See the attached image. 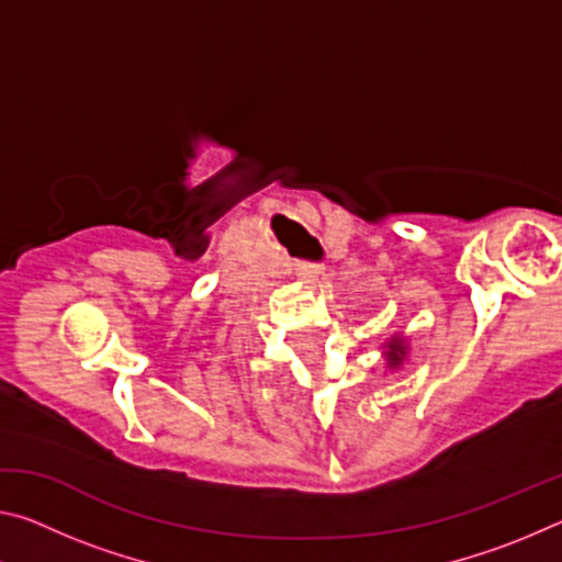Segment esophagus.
<instances>
[{"label":"esophagus","mask_w":562,"mask_h":562,"mask_svg":"<svg viewBox=\"0 0 562 562\" xmlns=\"http://www.w3.org/2000/svg\"><path fill=\"white\" fill-rule=\"evenodd\" d=\"M297 274H300V280L307 284V288H319L322 280H325V272L317 270V268H312V265H300Z\"/></svg>","instance_id":"1"}]
</instances>
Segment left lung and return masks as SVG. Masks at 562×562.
<instances>
[{
    "label": "left lung",
    "mask_w": 562,
    "mask_h": 562,
    "mask_svg": "<svg viewBox=\"0 0 562 562\" xmlns=\"http://www.w3.org/2000/svg\"><path fill=\"white\" fill-rule=\"evenodd\" d=\"M384 359L389 372H398V369L404 367V361L408 359V339L404 335H394L389 339L384 345Z\"/></svg>",
    "instance_id": "8db88e82"
}]
</instances>
